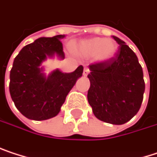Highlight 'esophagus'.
<instances>
[{
  "label": "esophagus",
  "instance_id": "34e87169",
  "mask_svg": "<svg viewBox=\"0 0 157 157\" xmlns=\"http://www.w3.org/2000/svg\"><path fill=\"white\" fill-rule=\"evenodd\" d=\"M89 72H90V70H89L87 67H85V68H84V70H83V76H84V77H87V76H88V74H89Z\"/></svg>",
  "mask_w": 157,
  "mask_h": 157
}]
</instances>
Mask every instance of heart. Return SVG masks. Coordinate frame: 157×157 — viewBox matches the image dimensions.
Instances as JSON below:
<instances>
[{
  "mask_svg": "<svg viewBox=\"0 0 157 157\" xmlns=\"http://www.w3.org/2000/svg\"><path fill=\"white\" fill-rule=\"evenodd\" d=\"M71 50L82 58L90 59L94 57L97 62L105 63L112 60L116 56L117 44L111 39L90 38L73 43Z\"/></svg>",
  "mask_w": 157,
  "mask_h": 157,
  "instance_id": "obj_1",
  "label": "heart"
}]
</instances>
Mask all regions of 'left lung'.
Here are the masks:
<instances>
[{
	"label": "left lung",
	"instance_id": "8db88e82",
	"mask_svg": "<svg viewBox=\"0 0 157 157\" xmlns=\"http://www.w3.org/2000/svg\"><path fill=\"white\" fill-rule=\"evenodd\" d=\"M113 38L119 45L116 56L108 62L89 66L88 102L98 119L122 125L140 110L145 84L135 52L122 40Z\"/></svg>",
	"mask_w": 157,
	"mask_h": 157
}]
</instances>
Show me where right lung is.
Here are the masks:
<instances>
[{
	"instance_id": "1",
	"label": "right lung",
	"mask_w": 157,
	"mask_h": 157,
	"mask_svg": "<svg viewBox=\"0 0 157 157\" xmlns=\"http://www.w3.org/2000/svg\"><path fill=\"white\" fill-rule=\"evenodd\" d=\"M65 35L39 38L26 45L14 58L10 71L9 90L15 107L32 120H46L58 115L66 98L82 76L83 67L74 72L55 69L44 73L42 63L47 58L65 59L60 41Z\"/></svg>"
}]
</instances>
